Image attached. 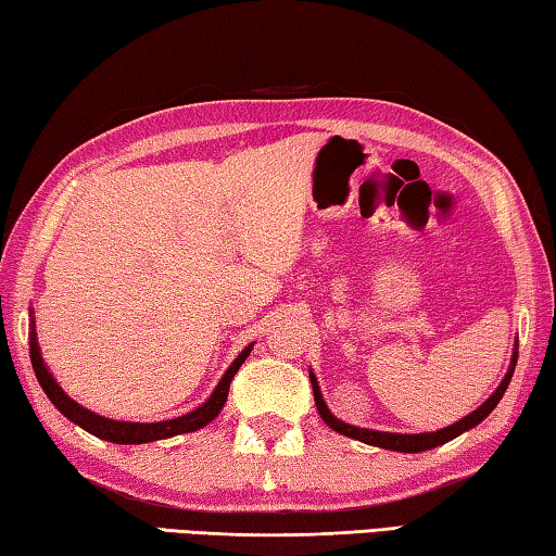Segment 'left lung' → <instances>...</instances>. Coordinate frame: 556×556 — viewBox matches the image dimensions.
Returning <instances> with one entry per match:
<instances>
[{
    "label": "left lung",
    "mask_w": 556,
    "mask_h": 556,
    "mask_svg": "<svg viewBox=\"0 0 556 556\" xmlns=\"http://www.w3.org/2000/svg\"><path fill=\"white\" fill-rule=\"evenodd\" d=\"M515 365H517V343L513 348L510 368H507L503 382L497 384L495 392L481 404V407L473 409L470 414H466V417L458 419L456 425H448V427L437 429V431H425V434H394V431H375V429H363V427L345 425V421L338 419L336 414L326 407L321 388H318V382H316V375L308 372V378H312V388H314V400H316L318 414H321V419L333 431H338V434L351 437L355 441H363V444H368V446H378V448H388V451H400V454H419V451L437 448L441 444H446V441L460 437V434H464V431L481 425V421L488 417V414H491L497 407V402L503 400L507 384H510V380H513Z\"/></svg>",
    "instance_id": "8db88e82"
}]
</instances>
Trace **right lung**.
I'll use <instances>...</instances> for the list:
<instances>
[{"label": "right lung", "mask_w": 556, "mask_h": 556, "mask_svg": "<svg viewBox=\"0 0 556 556\" xmlns=\"http://www.w3.org/2000/svg\"><path fill=\"white\" fill-rule=\"evenodd\" d=\"M31 331H29V353H31V365L36 372V380H39L41 390L46 392V397L53 402V407L59 409L65 419H71L73 425H78L80 429H86L88 434L112 441V444H149V441H159V439H172L178 434H191V431H199L205 425L218 417L225 400H228V390L230 382L235 378V372L240 370V365L248 361V355L252 351V345H244L242 353L235 357L230 363V368L225 370L220 382L215 384V390L211 392V397L205 400L201 407H195L193 412L181 414L176 419H166V421H117V419H108L102 414H96L83 407L75 400H71L68 394L63 392V388L49 370V365L41 357V348H39V338H36V321L31 314Z\"/></svg>", "instance_id": "right-lung-1"}]
</instances>
